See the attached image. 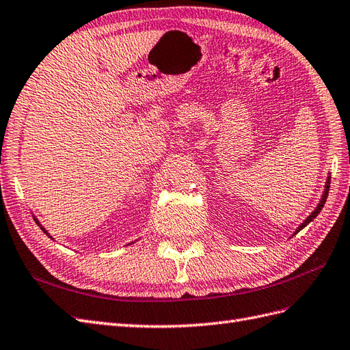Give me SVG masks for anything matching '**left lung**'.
Wrapping results in <instances>:
<instances>
[{
    "label": "left lung",
    "instance_id": "1",
    "mask_svg": "<svg viewBox=\"0 0 350 350\" xmlns=\"http://www.w3.org/2000/svg\"><path fill=\"white\" fill-rule=\"evenodd\" d=\"M329 182H331V177H328L327 178V185H325V191H324V196H322V200H321V202H319V205H318V207L315 208V211H313L312 214H310V216L306 219V220H304L303 223H301V225L299 226V229L297 230H295V234H297V232H300L304 226H308L309 225V223L313 220V219H315L317 216H318V214H319V211L322 210V207H324V204H325V201H327V196H328V191H329Z\"/></svg>",
    "mask_w": 350,
    "mask_h": 350
}]
</instances>
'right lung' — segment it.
Returning a JSON list of instances; mask_svg holds the SVG:
<instances>
[{
  "instance_id": "obj_1",
  "label": "right lung",
  "mask_w": 350,
  "mask_h": 350,
  "mask_svg": "<svg viewBox=\"0 0 350 350\" xmlns=\"http://www.w3.org/2000/svg\"><path fill=\"white\" fill-rule=\"evenodd\" d=\"M37 223H38V221H37ZM38 225H40V223H38ZM41 229L44 230V228H42V226H41ZM44 232H46V230H44ZM46 234H47V232H46ZM47 235H49V234H47Z\"/></svg>"
}]
</instances>
